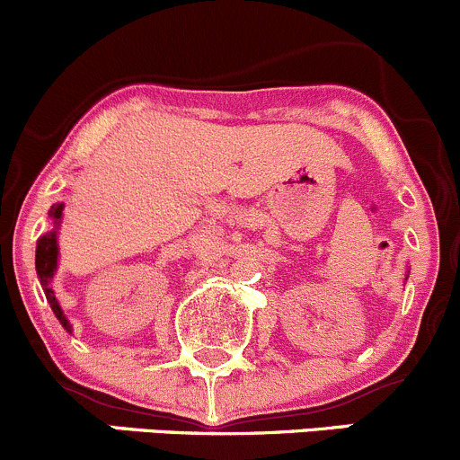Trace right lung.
Listing matches in <instances>:
<instances>
[{"label": "right lung", "mask_w": 460, "mask_h": 460, "mask_svg": "<svg viewBox=\"0 0 460 460\" xmlns=\"http://www.w3.org/2000/svg\"><path fill=\"white\" fill-rule=\"evenodd\" d=\"M62 211H64V204H53V207H50L49 216L55 225H59V220H62ZM58 253H59L58 252V231L53 229L37 240L35 269H37V276H40L41 287H44L46 300L50 303V309H53V314L58 316L59 323H62V327L66 329V332H71V323H68V318L64 316L62 307H59L58 298H55L53 287H50V278H53L55 269H58Z\"/></svg>", "instance_id": "right-lung-1"}]
</instances>
